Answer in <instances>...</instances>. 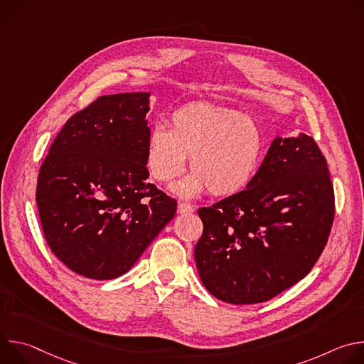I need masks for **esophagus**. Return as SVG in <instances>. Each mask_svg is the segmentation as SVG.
<instances>
[{
	"instance_id": "obj_1",
	"label": "esophagus",
	"mask_w": 364,
	"mask_h": 364,
	"mask_svg": "<svg viewBox=\"0 0 364 364\" xmlns=\"http://www.w3.org/2000/svg\"><path fill=\"white\" fill-rule=\"evenodd\" d=\"M177 212H178L180 215H187V213L194 212V207L190 205V204H187V203H184V201H178Z\"/></svg>"
}]
</instances>
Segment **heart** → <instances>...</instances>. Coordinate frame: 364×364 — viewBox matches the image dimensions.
I'll return each mask as SVG.
<instances>
[{"instance_id": "obj_1", "label": "heart", "mask_w": 364, "mask_h": 364, "mask_svg": "<svg viewBox=\"0 0 364 364\" xmlns=\"http://www.w3.org/2000/svg\"><path fill=\"white\" fill-rule=\"evenodd\" d=\"M265 148L264 134L237 111L191 103L171 115V128L154 125L146 167L160 183L181 176L190 159L193 174L173 190L186 198L209 188L215 196L242 190L255 176Z\"/></svg>"}]
</instances>
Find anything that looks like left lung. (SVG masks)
Returning a JSON list of instances; mask_svg holds the SVG:
<instances>
[{
	"mask_svg": "<svg viewBox=\"0 0 364 364\" xmlns=\"http://www.w3.org/2000/svg\"><path fill=\"white\" fill-rule=\"evenodd\" d=\"M194 249L205 289L229 304L268 301L318 261L334 220V190L316 141L277 136L246 188L201 207Z\"/></svg>",
	"mask_w": 364,
	"mask_h": 364,
	"instance_id": "obj_1",
	"label": "left lung"
}]
</instances>
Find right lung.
<instances>
[{"label":"right lung","mask_w":364,"mask_h":364,"mask_svg":"<svg viewBox=\"0 0 364 364\" xmlns=\"http://www.w3.org/2000/svg\"><path fill=\"white\" fill-rule=\"evenodd\" d=\"M148 92L100 96L68 119L44 159L36 190L47 245L73 272H128L177 201L148 183Z\"/></svg>","instance_id":"obj_1"}]
</instances>
